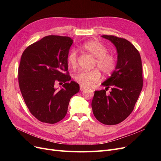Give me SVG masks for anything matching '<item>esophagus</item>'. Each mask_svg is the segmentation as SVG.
<instances>
[{"instance_id": "obj_1", "label": "esophagus", "mask_w": 161, "mask_h": 161, "mask_svg": "<svg viewBox=\"0 0 161 161\" xmlns=\"http://www.w3.org/2000/svg\"><path fill=\"white\" fill-rule=\"evenodd\" d=\"M86 89V88H85L84 86H80V90L81 91H85Z\"/></svg>"}]
</instances>
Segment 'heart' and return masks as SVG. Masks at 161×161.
<instances>
[{
    "instance_id": "obj_1",
    "label": "heart",
    "mask_w": 161,
    "mask_h": 161,
    "mask_svg": "<svg viewBox=\"0 0 161 161\" xmlns=\"http://www.w3.org/2000/svg\"><path fill=\"white\" fill-rule=\"evenodd\" d=\"M84 50L96 58L95 66L105 75H110L117 66V59L112 53H108V49L101 42L92 40L85 42L82 46ZM77 53L75 50H71L67 56L66 62L68 66L75 69L77 66ZM101 77V74L98 69H95L90 71L80 72L74 76L75 80L80 86L89 87L98 82Z\"/></svg>"
}]
</instances>
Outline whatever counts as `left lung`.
Here are the masks:
<instances>
[{"mask_svg": "<svg viewBox=\"0 0 161 161\" xmlns=\"http://www.w3.org/2000/svg\"><path fill=\"white\" fill-rule=\"evenodd\" d=\"M114 43L118 52L115 70L102 85L106 90L96 91L91 107L96 119L105 125L121 123L130 115L143 86L142 64L138 50L124 38L102 36Z\"/></svg>", "mask_w": 161, "mask_h": 161, "instance_id": "obj_1", "label": "left lung"}]
</instances>
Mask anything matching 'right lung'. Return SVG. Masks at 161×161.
<instances>
[{
	"mask_svg": "<svg viewBox=\"0 0 161 161\" xmlns=\"http://www.w3.org/2000/svg\"><path fill=\"white\" fill-rule=\"evenodd\" d=\"M72 44L69 37L47 36L22 53L18 69L19 89L31 114L42 122L55 124L62 120L70 98L79 91L77 82H68L71 77L66 58ZM58 81L64 83L60 91L54 88Z\"/></svg>",
	"mask_w": 161,
	"mask_h": 161,
	"instance_id": "obj_1",
	"label": "right lung"
}]
</instances>
